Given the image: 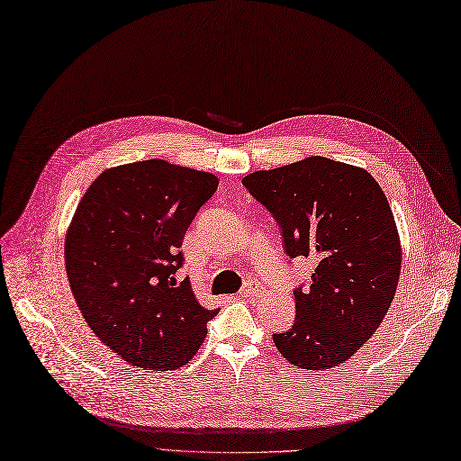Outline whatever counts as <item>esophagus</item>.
I'll use <instances>...</instances> for the list:
<instances>
[{"label": "esophagus", "mask_w": 461, "mask_h": 461, "mask_svg": "<svg viewBox=\"0 0 461 461\" xmlns=\"http://www.w3.org/2000/svg\"><path fill=\"white\" fill-rule=\"evenodd\" d=\"M262 292H264V286L259 285L258 280H252V278H250L249 283L243 286V290L239 292V295H241V297H256V295H259Z\"/></svg>", "instance_id": "esophagus-1"}]
</instances>
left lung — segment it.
Listing matches in <instances>:
<instances>
[{"label":"left lung","mask_w":461,"mask_h":461,"mask_svg":"<svg viewBox=\"0 0 461 461\" xmlns=\"http://www.w3.org/2000/svg\"><path fill=\"white\" fill-rule=\"evenodd\" d=\"M245 188L275 218L290 258H314L297 286L295 320L273 341L307 371L345 364L383 322L402 271V245L388 199L375 178L324 156L256 171Z\"/></svg>","instance_id":"1"}]
</instances>
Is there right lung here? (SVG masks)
Wrapping results in <instances>:
<instances>
[{
    "label": "right lung",
    "mask_w": 461,
    "mask_h": 461,
    "mask_svg": "<svg viewBox=\"0 0 461 461\" xmlns=\"http://www.w3.org/2000/svg\"><path fill=\"white\" fill-rule=\"evenodd\" d=\"M218 178L145 159L104 171L66 235V271L86 324L124 362L154 371L188 364L218 309H205L183 267L188 226Z\"/></svg>",
    "instance_id": "1"
}]
</instances>
